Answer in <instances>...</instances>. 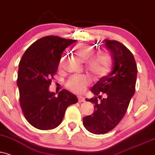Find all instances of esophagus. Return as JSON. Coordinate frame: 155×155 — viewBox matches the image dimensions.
I'll list each match as a JSON object with an SVG mask.
<instances>
[{"instance_id": "esophagus-1", "label": "esophagus", "mask_w": 155, "mask_h": 155, "mask_svg": "<svg viewBox=\"0 0 155 155\" xmlns=\"http://www.w3.org/2000/svg\"><path fill=\"white\" fill-rule=\"evenodd\" d=\"M78 101H79L80 103H81V102H85V98H83V96H81V95H79V96L78 97Z\"/></svg>"}]
</instances>
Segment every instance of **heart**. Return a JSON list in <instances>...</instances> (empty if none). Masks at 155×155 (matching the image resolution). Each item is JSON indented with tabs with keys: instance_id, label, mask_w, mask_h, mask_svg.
I'll return each mask as SVG.
<instances>
[{
	"instance_id": "obj_1",
	"label": "heart",
	"mask_w": 155,
	"mask_h": 155,
	"mask_svg": "<svg viewBox=\"0 0 155 155\" xmlns=\"http://www.w3.org/2000/svg\"><path fill=\"white\" fill-rule=\"evenodd\" d=\"M95 53V49L89 45H79L75 49V54L82 62L87 60V69L95 77H104L109 73L112 64L111 56L106 50ZM62 60L60 64H62ZM89 83L88 79L84 76H74L67 82V87L72 91L76 93L83 92Z\"/></svg>"
}]
</instances>
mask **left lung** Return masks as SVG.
<instances>
[{"label":"left lung","mask_w":155,"mask_h":155,"mask_svg":"<svg viewBox=\"0 0 155 155\" xmlns=\"http://www.w3.org/2000/svg\"><path fill=\"white\" fill-rule=\"evenodd\" d=\"M103 42L111 53L114 65L112 71L91 88L94 98L85 101L94 104V112L83 117L84 127L95 134L108 132L121 121L134 94L137 75L136 61L129 49L115 40L105 39ZM102 92L104 98H101Z\"/></svg>","instance_id":"left-lung-1"}]
</instances>
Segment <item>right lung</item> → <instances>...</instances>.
<instances>
[{"label":"right lung","mask_w":155,"mask_h":155,"mask_svg":"<svg viewBox=\"0 0 155 155\" xmlns=\"http://www.w3.org/2000/svg\"><path fill=\"white\" fill-rule=\"evenodd\" d=\"M76 40L57 36L38 39L26 49L18 65L17 86L20 105L28 123L41 130H49L62 122L67 108L78 102L65 89L56 96L49 91L63 51Z\"/></svg>","instance_id":"right-lung-1"}]
</instances>
